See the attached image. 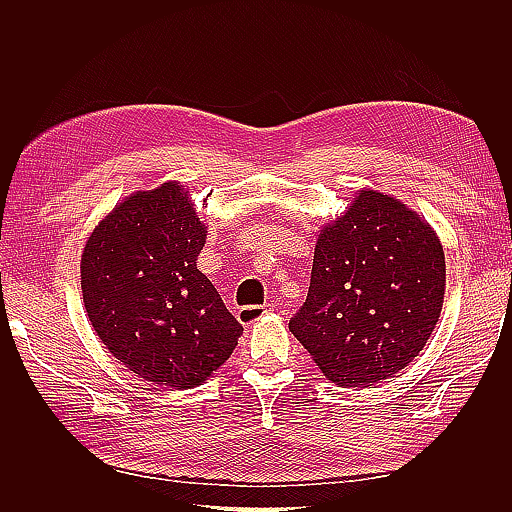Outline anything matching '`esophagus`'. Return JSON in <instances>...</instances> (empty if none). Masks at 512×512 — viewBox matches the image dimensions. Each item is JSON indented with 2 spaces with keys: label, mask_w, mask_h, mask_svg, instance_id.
Masks as SVG:
<instances>
[{
  "label": "esophagus",
  "mask_w": 512,
  "mask_h": 512,
  "mask_svg": "<svg viewBox=\"0 0 512 512\" xmlns=\"http://www.w3.org/2000/svg\"><path fill=\"white\" fill-rule=\"evenodd\" d=\"M275 309L273 303H265V305H245L239 309V320L243 324H252L256 320H260L265 314H271Z\"/></svg>",
  "instance_id": "esophagus-1"
}]
</instances>
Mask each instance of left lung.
<instances>
[{"mask_svg":"<svg viewBox=\"0 0 512 512\" xmlns=\"http://www.w3.org/2000/svg\"><path fill=\"white\" fill-rule=\"evenodd\" d=\"M442 243L399 200L363 190L318 237L307 299L290 331L339 386L391 378L442 312Z\"/></svg>","mask_w":512,"mask_h":512,"instance_id":"8db88e82","label":"left lung"}]
</instances>
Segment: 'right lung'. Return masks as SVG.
<instances>
[{"label": "right lung", "mask_w": 512, "mask_h": 512, "mask_svg": "<svg viewBox=\"0 0 512 512\" xmlns=\"http://www.w3.org/2000/svg\"><path fill=\"white\" fill-rule=\"evenodd\" d=\"M207 228L177 183L136 192L91 232L83 301L102 344L134 374L168 389L211 376L243 333L196 269Z\"/></svg>", "instance_id": "add662e5"}]
</instances>
